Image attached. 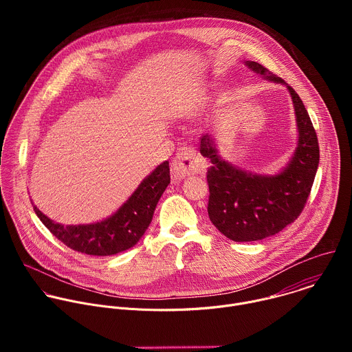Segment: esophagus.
<instances>
[{
  "label": "esophagus",
  "mask_w": 352,
  "mask_h": 352,
  "mask_svg": "<svg viewBox=\"0 0 352 352\" xmlns=\"http://www.w3.org/2000/svg\"><path fill=\"white\" fill-rule=\"evenodd\" d=\"M205 164L199 159L197 153L190 147L179 148L171 164V174L174 181H181L188 175L202 173Z\"/></svg>",
  "instance_id": "obj_1"
}]
</instances>
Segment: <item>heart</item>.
Instances as JSON below:
<instances>
[{"mask_svg":"<svg viewBox=\"0 0 352 352\" xmlns=\"http://www.w3.org/2000/svg\"><path fill=\"white\" fill-rule=\"evenodd\" d=\"M202 109V98H192L190 102H188L184 106V114L185 116H195L196 113L200 111Z\"/></svg>","mask_w":352,"mask_h":352,"instance_id":"heart-1","label":"heart"}]
</instances>
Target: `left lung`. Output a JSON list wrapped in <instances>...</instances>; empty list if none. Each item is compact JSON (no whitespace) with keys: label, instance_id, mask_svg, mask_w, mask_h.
Here are the masks:
<instances>
[{"label":"left lung","instance_id":"obj_1","mask_svg":"<svg viewBox=\"0 0 352 352\" xmlns=\"http://www.w3.org/2000/svg\"><path fill=\"white\" fill-rule=\"evenodd\" d=\"M245 65L276 83L285 82L259 63ZM291 94L298 146L288 166L276 175L246 173L223 160L209 135L200 138V153L212 163L208 170V213L214 227L236 242L259 241L272 236L294 223L302 213L319 166V143L309 114L296 91Z\"/></svg>","mask_w":352,"mask_h":352}]
</instances>
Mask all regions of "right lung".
Masks as SVG:
<instances>
[{
    "label": "right lung",
    "mask_w": 352,
    "mask_h": 352,
    "mask_svg": "<svg viewBox=\"0 0 352 352\" xmlns=\"http://www.w3.org/2000/svg\"><path fill=\"white\" fill-rule=\"evenodd\" d=\"M170 184L168 162L147 175L126 202L109 219L85 226L54 223L33 206L40 221L68 248L93 256H110L132 248L143 236L163 192Z\"/></svg>",
    "instance_id": "obj_1"
}]
</instances>
